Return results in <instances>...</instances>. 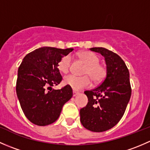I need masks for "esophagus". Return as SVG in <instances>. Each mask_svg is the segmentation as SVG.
<instances>
[{
    "mask_svg": "<svg viewBox=\"0 0 150 150\" xmlns=\"http://www.w3.org/2000/svg\"><path fill=\"white\" fill-rule=\"evenodd\" d=\"M78 91H73V96H77V95L78 94Z\"/></svg>",
    "mask_w": 150,
    "mask_h": 150,
    "instance_id": "obj_1",
    "label": "esophagus"
}]
</instances>
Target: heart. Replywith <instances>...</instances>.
<instances>
[{"label":"heart","instance_id":"1","mask_svg":"<svg viewBox=\"0 0 150 150\" xmlns=\"http://www.w3.org/2000/svg\"><path fill=\"white\" fill-rule=\"evenodd\" d=\"M79 58L86 64L83 74V76H76L68 75L64 77V83L69 86L74 90H80L90 86L91 79L94 83L102 82L107 75V68L99 64V58L97 55L91 51H83L78 54ZM72 57L70 55H64L58 63V68L60 72L67 73L70 67Z\"/></svg>","mask_w":150,"mask_h":150}]
</instances>
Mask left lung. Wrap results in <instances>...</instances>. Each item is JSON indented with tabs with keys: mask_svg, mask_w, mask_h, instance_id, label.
Segmentation results:
<instances>
[{
	"mask_svg": "<svg viewBox=\"0 0 150 150\" xmlns=\"http://www.w3.org/2000/svg\"><path fill=\"white\" fill-rule=\"evenodd\" d=\"M90 50L104 57L107 75L99 86L84 92L88 102L80 110L81 122L89 131L103 132L114 127L123 116L131 95L129 71L115 53L102 47Z\"/></svg>",
	"mask_w": 150,
	"mask_h": 150,
	"instance_id": "1",
	"label": "left lung"
}]
</instances>
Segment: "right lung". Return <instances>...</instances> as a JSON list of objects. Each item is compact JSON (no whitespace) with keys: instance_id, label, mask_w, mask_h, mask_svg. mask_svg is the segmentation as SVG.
<instances>
[{"instance_id":"obj_1","label":"right lung","mask_w":150,"mask_h":150,"mask_svg":"<svg viewBox=\"0 0 150 150\" xmlns=\"http://www.w3.org/2000/svg\"><path fill=\"white\" fill-rule=\"evenodd\" d=\"M72 51L42 47L27 54L19 67L16 94L24 114L35 125L44 126L55 122L63 105L72 98L69 86L58 90L51 87L62 80L59 62Z\"/></svg>"}]
</instances>
